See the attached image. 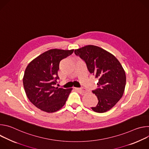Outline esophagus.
Instances as JSON below:
<instances>
[{
    "mask_svg": "<svg viewBox=\"0 0 149 149\" xmlns=\"http://www.w3.org/2000/svg\"><path fill=\"white\" fill-rule=\"evenodd\" d=\"M75 89H76L77 91H78L80 93V94H81L82 95H83V94H86V90H82V89H81V88H76Z\"/></svg>",
    "mask_w": 149,
    "mask_h": 149,
    "instance_id": "esophagus-1",
    "label": "esophagus"
}]
</instances>
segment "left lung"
<instances>
[{
  "label": "left lung",
  "instance_id": "1",
  "mask_svg": "<svg viewBox=\"0 0 149 149\" xmlns=\"http://www.w3.org/2000/svg\"><path fill=\"white\" fill-rule=\"evenodd\" d=\"M74 52L86 62L90 72L98 79V88L93 91L98 102L92 110L100 113L110 110L125 90L126 76L120 62L112 54L95 45L85 46Z\"/></svg>",
  "mask_w": 149,
  "mask_h": 149
}]
</instances>
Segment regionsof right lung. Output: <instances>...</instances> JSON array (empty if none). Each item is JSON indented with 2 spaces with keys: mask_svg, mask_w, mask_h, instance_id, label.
I'll use <instances>...</instances> for the list:
<instances>
[{
  "mask_svg": "<svg viewBox=\"0 0 149 149\" xmlns=\"http://www.w3.org/2000/svg\"><path fill=\"white\" fill-rule=\"evenodd\" d=\"M74 49H52L41 54L28 65L23 78L26 94L37 108L47 113H54L65 105L72 88L55 87L59 78L60 61Z\"/></svg>",
  "mask_w": 149,
  "mask_h": 149,
  "instance_id": "1",
  "label": "right lung"
}]
</instances>
